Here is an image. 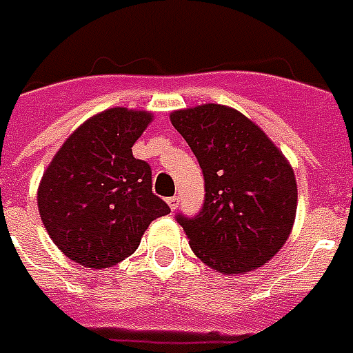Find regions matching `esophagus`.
<instances>
[{"label": "esophagus", "instance_id": "esophagus-1", "mask_svg": "<svg viewBox=\"0 0 353 353\" xmlns=\"http://www.w3.org/2000/svg\"><path fill=\"white\" fill-rule=\"evenodd\" d=\"M179 203H181V197H179V196H172V197H169V199H167V205L171 207V211H174V209L179 207Z\"/></svg>", "mask_w": 353, "mask_h": 353}]
</instances>
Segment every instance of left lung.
Here are the masks:
<instances>
[{"label":"left lung","instance_id":"1","mask_svg":"<svg viewBox=\"0 0 353 353\" xmlns=\"http://www.w3.org/2000/svg\"><path fill=\"white\" fill-rule=\"evenodd\" d=\"M171 123L184 137L205 179L194 219L179 214L199 261L221 274H245L283 247L296 216V179L268 134L222 104L176 110Z\"/></svg>","mask_w":353,"mask_h":353}]
</instances>
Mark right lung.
Masks as SVG:
<instances>
[{
  "label": "right lung",
  "mask_w": 353,
  "mask_h": 353,
  "mask_svg": "<svg viewBox=\"0 0 353 353\" xmlns=\"http://www.w3.org/2000/svg\"><path fill=\"white\" fill-rule=\"evenodd\" d=\"M154 116L110 108L89 117L54 154L37 188V209L52 243L85 268L131 256L150 222L171 209L152 192V169L132 157Z\"/></svg>",
  "instance_id": "add662e5"
}]
</instances>
